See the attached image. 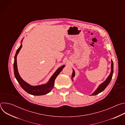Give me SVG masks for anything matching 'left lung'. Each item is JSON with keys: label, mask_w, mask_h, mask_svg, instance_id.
<instances>
[{"label": "left lung", "mask_w": 125, "mask_h": 125, "mask_svg": "<svg viewBox=\"0 0 125 125\" xmlns=\"http://www.w3.org/2000/svg\"><path fill=\"white\" fill-rule=\"evenodd\" d=\"M111 72L109 74V75L108 76V77L107 78V79L105 80V81H104L102 83H101L100 84H99L98 86V87L96 89V90L90 95H95L96 94H98L101 93L102 92H103L105 88L107 86V85L109 84V83H110L112 78V76L113 74V62L112 60L111 59ZM75 71L74 69H73V73H72V80L73 81V78L75 77Z\"/></svg>", "instance_id": "1"}]
</instances>
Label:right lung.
I'll return each mask as SVG.
<instances>
[{"mask_svg":"<svg viewBox=\"0 0 125 125\" xmlns=\"http://www.w3.org/2000/svg\"><path fill=\"white\" fill-rule=\"evenodd\" d=\"M23 39L21 41V45L19 47V48L17 49L14 57V75H15V78L16 79L18 83L20 84L22 88L27 93L31 95H37V96L46 94L50 93L53 89L54 85L55 80L56 79L58 75L59 74L61 71L64 68L65 65H64L60 67L59 68H58L54 72V73L53 74V75L49 79V81L47 82V83L44 84H42L41 85H31L29 83H28L24 81L22 79V78L20 77L19 73L18 72V68H17V56L18 54L19 51H20L22 47V42H23Z\"/></svg>","mask_w":125,"mask_h":125,"instance_id":"add662e5","label":"right lung"}]
</instances>
